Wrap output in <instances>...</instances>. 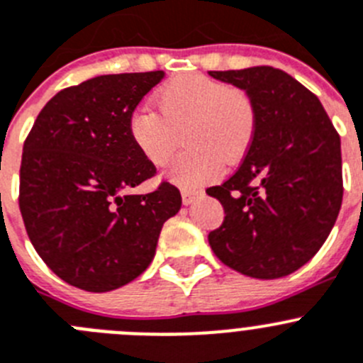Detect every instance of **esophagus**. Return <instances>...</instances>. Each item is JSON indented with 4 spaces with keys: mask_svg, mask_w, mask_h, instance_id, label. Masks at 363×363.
<instances>
[{
    "mask_svg": "<svg viewBox=\"0 0 363 363\" xmlns=\"http://www.w3.org/2000/svg\"><path fill=\"white\" fill-rule=\"evenodd\" d=\"M205 192L199 191V189H182V199H184V205H192L196 199H199Z\"/></svg>",
    "mask_w": 363,
    "mask_h": 363,
    "instance_id": "esophagus-1",
    "label": "esophagus"
}]
</instances>
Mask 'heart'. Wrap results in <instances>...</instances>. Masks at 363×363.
<instances>
[{
    "label": "heart",
    "instance_id": "heart-1",
    "mask_svg": "<svg viewBox=\"0 0 363 363\" xmlns=\"http://www.w3.org/2000/svg\"><path fill=\"white\" fill-rule=\"evenodd\" d=\"M156 101L160 109L142 104L129 115V136L149 164L162 167L185 129L189 149L167 169L176 184L196 187L211 182L223 162L238 164L250 151L257 111L247 91L207 75L184 73L165 82Z\"/></svg>",
    "mask_w": 363,
    "mask_h": 363
}]
</instances>
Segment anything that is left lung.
<instances>
[{
    "label": "left lung",
    "instance_id": "8db88e82",
    "mask_svg": "<svg viewBox=\"0 0 363 363\" xmlns=\"http://www.w3.org/2000/svg\"><path fill=\"white\" fill-rule=\"evenodd\" d=\"M250 95L257 129L242 164L207 189L225 211L208 234L223 264L254 279H279L310 261L340 212V136L320 101L272 66L208 72Z\"/></svg>",
    "mask_w": 363,
    "mask_h": 363
}]
</instances>
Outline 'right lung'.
<instances>
[{"label": "right lung", "mask_w": 363, "mask_h": 363, "mask_svg": "<svg viewBox=\"0 0 363 363\" xmlns=\"http://www.w3.org/2000/svg\"><path fill=\"white\" fill-rule=\"evenodd\" d=\"M164 72L99 75L46 102L23 145L19 208L50 270L81 290L128 284L155 257L182 207L174 185L129 194L156 174L135 147L129 115Z\"/></svg>", "instance_id": "right-lung-1"}]
</instances>
